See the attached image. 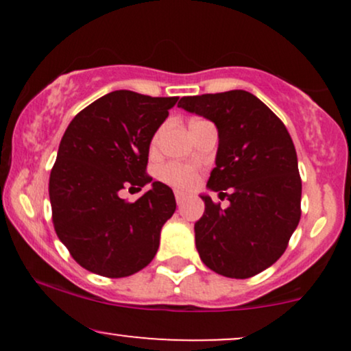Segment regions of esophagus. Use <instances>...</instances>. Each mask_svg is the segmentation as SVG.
<instances>
[{
    "instance_id": "1",
    "label": "esophagus",
    "mask_w": 351,
    "mask_h": 351,
    "mask_svg": "<svg viewBox=\"0 0 351 351\" xmlns=\"http://www.w3.org/2000/svg\"><path fill=\"white\" fill-rule=\"evenodd\" d=\"M175 198H176V203H178V204H183V201L186 199V193L178 191V189H176V191H175Z\"/></svg>"
}]
</instances>
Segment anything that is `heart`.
<instances>
[{
	"label": "heart",
	"instance_id": "heart-1",
	"mask_svg": "<svg viewBox=\"0 0 351 351\" xmlns=\"http://www.w3.org/2000/svg\"><path fill=\"white\" fill-rule=\"evenodd\" d=\"M156 138L153 140L155 145ZM158 178L175 188H189L196 180V168L189 163L170 162L158 170Z\"/></svg>",
	"mask_w": 351,
	"mask_h": 351
}]
</instances>
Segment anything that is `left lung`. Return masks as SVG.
Here are the masks:
<instances>
[{"label": "left lung", "mask_w": 351, "mask_h": 351, "mask_svg": "<svg viewBox=\"0 0 351 351\" xmlns=\"http://www.w3.org/2000/svg\"><path fill=\"white\" fill-rule=\"evenodd\" d=\"M178 107L206 117L219 134L208 188L229 206L201 196L204 215L195 224L201 261L224 277L256 276L285 252L300 221L302 180L291 135L245 90L183 97Z\"/></svg>", "instance_id": "1"}]
</instances>
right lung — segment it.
<instances>
[{
    "mask_svg": "<svg viewBox=\"0 0 351 351\" xmlns=\"http://www.w3.org/2000/svg\"><path fill=\"white\" fill-rule=\"evenodd\" d=\"M176 102L115 90L80 110L64 132L49 176L52 224L87 271L127 277L158 251L160 231L176 209L171 188L155 181L134 203L119 193L152 181L148 148Z\"/></svg>",
    "mask_w": 351,
    "mask_h": 351,
    "instance_id": "obj_1",
    "label": "right lung"
}]
</instances>
